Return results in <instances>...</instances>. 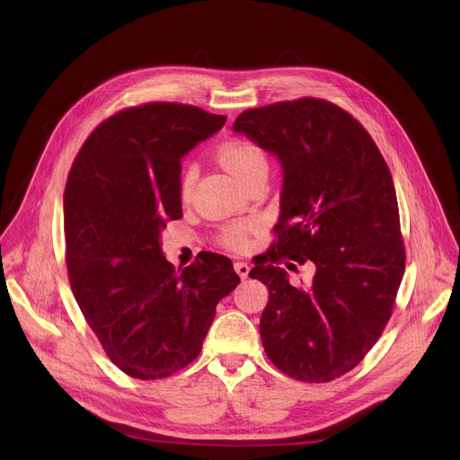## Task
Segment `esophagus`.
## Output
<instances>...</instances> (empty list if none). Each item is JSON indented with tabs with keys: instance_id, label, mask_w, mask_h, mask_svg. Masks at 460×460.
<instances>
[{
	"instance_id": "obj_1",
	"label": "esophagus",
	"mask_w": 460,
	"mask_h": 460,
	"mask_svg": "<svg viewBox=\"0 0 460 460\" xmlns=\"http://www.w3.org/2000/svg\"><path fill=\"white\" fill-rule=\"evenodd\" d=\"M234 271L238 273V277L242 280H245L249 277V266L245 264V261H234Z\"/></svg>"
}]
</instances>
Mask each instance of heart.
Instances as JSON below:
<instances>
[{
    "mask_svg": "<svg viewBox=\"0 0 460 460\" xmlns=\"http://www.w3.org/2000/svg\"><path fill=\"white\" fill-rule=\"evenodd\" d=\"M217 160L242 183L249 181L252 176L268 174V155L258 144L233 138L226 140L217 147ZM194 189V172L192 167L181 171L180 176V199L183 202L190 200ZM254 229L251 222H233L220 229L218 240L224 247L231 251H242L247 245V234Z\"/></svg>",
    "mask_w": 460,
    "mask_h": 460,
    "instance_id": "1",
    "label": "heart"
}]
</instances>
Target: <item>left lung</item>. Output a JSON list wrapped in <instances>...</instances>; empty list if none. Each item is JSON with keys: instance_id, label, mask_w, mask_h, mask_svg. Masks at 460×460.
Wrapping results in <instances>:
<instances>
[{"instance_id": "1", "label": "left lung", "mask_w": 460, "mask_h": 460, "mask_svg": "<svg viewBox=\"0 0 460 460\" xmlns=\"http://www.w3.org/2000/svg\"><path fill=\"white\" fill-rule=\"evenodd\" d=\"M233 128L284 169L277 240L249 271L270 291L261 344L288 376L332 382L380 339L402 282L406 251L389 167L362 123L322 98L243 111ZM284 259L314 261L309 290L288 284L278 266Z\"/></svg>"}]
</instances>
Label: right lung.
<instances>
[{"mask_svg": "<svg viewBox=\"0 0 460 460\" xmlns=\"http://www.w3.org/2000/svg\"><path fill=\"white\" fill-rule=\"evenodd\" d=\"M226 119L174 102L127 107L93 130L73 162L63 194L71 289L107 357L133 378L190 364L217 304L240 284L224 254L174 271L160 247L165 222L181 218V156Z\"/></svg>", "mask_w": 460, "mask_h": 460, "instance_id": "1", "label": "right lung"}]
</instances>
